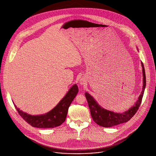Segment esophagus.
I'll list each match as a JSON object with an SVG mask.
<instances>
[{
	"mask_svg": "<svg viewBox=\"0 0 156 156\" xmlns=\"http://www.w3.org/2000/svg\"><path fill=\"white\" fill-rule=\"evenodd\" d=\"M86 83V80L84 77H83L80 80V84L81 85H84Z\"/></svg>",
	"mask_w": 156,
	"mask_h": 156,
	"instance_id": "1",
	"label": "esophagus"
}]
</instances>
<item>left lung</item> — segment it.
I'll list each match as a JSON object with an SVG mask.
<instances>
[{"label": "left lung", "instance_id": "obj_1", "mask_svg": "<svg viewBox=\"0 0 156 156\" xmlns=\"http://www.w3.org/2000/svg\"><path fill=\"white\" fill-rule=\"evenodd\" d=\"M141 65L143 75V86L141 93L135 105L123 113H116L112 111L104 109L98 104L96 100L90 94L87 93H85V96L90 109L91 117L94 122L98 125L103 127H112L120 123H125L129 121L137 112L142 101L146 82L145 70L143 62H141Z\"/></svg>", "mask_w": 156, "mask_h": 156}]
</instances>
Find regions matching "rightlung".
Here are the masks:
<instances>
[{"label":"right lung","mask_w":156,"mask_h":156,"mask_svg":"<svg viewBox=\"0 0 156 156\" xmlns=\"http://www.w3.org/2000/svg\"><path fill=\"white\" fill-rule=\"evenodd\" d=\"M78 92V87L74 84L59 103L47 114L40 115H31L20 110L14 105L20 116L33 127L49 128L58 126L66 119L69 107Z\"/></svg>","instance_id":"1"}]
</instances>
